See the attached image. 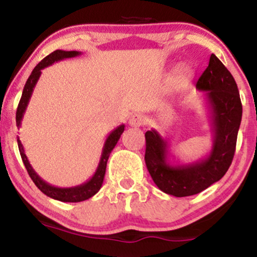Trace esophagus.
<instances>
[{
    "mask_svg": "<svg viewBox=\"0 0 257 257\" xmlns=\"http://www.w3.org/2000/svg\"><path fill=\"white\" fill-rule=\"evenodd\" d=\"M145 123L143 114L140 113H134L132 114L131 118H129V125L131 126H141Z\"/></svg>",
    "mask_w": 257,
    "mask_h": 257,
    "instance_id": "1",
    "label": "esophagus"
}]
</instances>
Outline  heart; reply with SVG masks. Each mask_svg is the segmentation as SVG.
<instances>
[{
	"instance_id": "b5f03b06",
	"label": "heart",
	"mask_w": 257,
	"mask_h": 257,
	"mask_svg": "<svg viewBox=\"0 0 257 257\" xmlns=\"http://www.w3.org/2000/svg\"><path fill=\"white\" fill-rule=\"evenodd\" d=\"M191 76V69L186 65H180L175 71V79L178 83H182Z\"/></svg>"
}]
</instances>
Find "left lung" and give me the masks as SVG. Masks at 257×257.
<instances>
[{
	"label": "left lung",
	"instance_id": "obj_1",
	"mask_svg": "<svg viewBox=\"0 0 257 257\" xmlns=\"http://www.w3.org/2000/svg\"><path fill=\"white\" fill-rule=\"evenodd\" d=\"M196 88L204 91L214 139L211 151L205 158L173 166L168 162L169 145L166 139L155 129L145 134L147 170L159 190L175 197L202 192L225 175L234 156L243 113L237 83L215 54L210 55Z\"/></svg>",
	"mask_w": 257,
	"mask_h": 257
}]
</instances>
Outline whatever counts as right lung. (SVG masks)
Returning a JSON list of instances; mask_svg holds the SVG:
<instances>
[{"label": "right lung", "mask_w": 257, "mask_h": 257, "mask_svg": "<svg viewBox=\"0 0 257 257\" xmlns=\"http://www.w3.org/2000/svg\"><path fill=\"white\" fill-rule=\"evenodd\" d=\"M77 55H81V52L60 51V49H58V51H54L49 55H47L43 60H41L40 63L35 66V69L32 70L30 77L28 78V81H26V83L24 85L22 98H20L19 105H18V108H17L16 120H17L18 128H20V125H22L23 117H24L25 110L26 107H28L29 101H30L32 91H34L35 85H36L38 78H40L41 73H42V70L44 67L51 66L52 64L57 63V61L64 60V59L77 57ZM123 132H124V124H120L119 126H117L114 131H112L110 134H108V137L106 138L104 147H102L99 166L96 168L94 175L91 176L87 182H84V184L82 185L75 186V187H64V188L55 187V186L49 185L48 182H46L43 179H41L40 176L37 175V173L34 170V168L31 167L28 157H26L24 147H23L22 141L19 140V138L17 139V141H18V147H19L20 156H22L23 162H24V166L26 168V170H28L30 178L32 179V181L35 182V185H36L37 187L40 188L44 194H46V196L51 197L53 199L60 200V202L76 203V202H82V200H85V199H89L90 197L94 196V194L98 193V191L100 190V187H101L102 185V181H104L107 159L110 157L111 151L114 149V146H116L117 141L119 140L120 135H122Z\"/></svg>", "instance_id": "1"}]
</instances>
